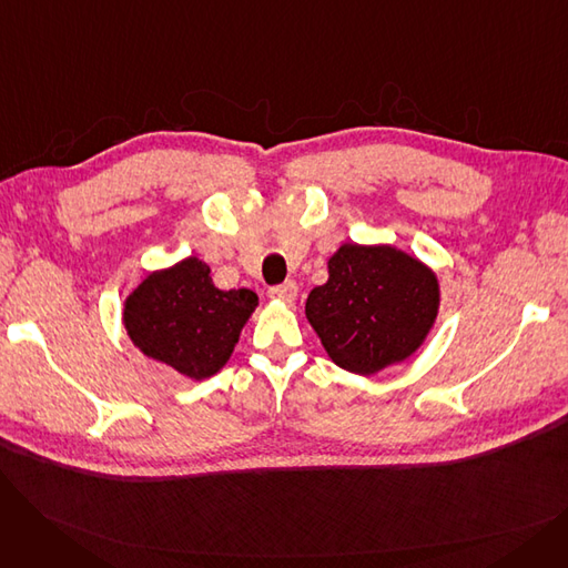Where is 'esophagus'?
Masks as SVG:
<instances>
[{
  "instance_id": "obj_1",
  "label": "esophagus",
  "mask_w": 568,
  "mask_h": 568,
  "mask_svg": "<svg viewBox=\"0 0 568 568\" xmlns=\"http://www.w3.org/2000/svg\"><path fill=\"white\" fill-rule=\"evenodd\" d=\"M296 292H300V287H296V283H294V281H287V283H283V285H276V287L268 290V296H272V300H276V302H283V304H294Z\"/></svg>"
}]
</instances>
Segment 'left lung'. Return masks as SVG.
Instances as JSON below:
<instances>
[{"label":"left lung","mask_w":568,"mask_h":568,"mask_svg":"<svg viewBox=\"0 0 568 568\" xmlns=\"http://www.w3.org/2000/svg\"><path fill=\"white\" fill-rule=\"evenodd\" d=\"M437 311L433 268L386 244H343L329 257V281L306 300L326 354L356 375L405 362L426 341Z\"/></svg>","instance_id":"8db88e82"}]
</instances>
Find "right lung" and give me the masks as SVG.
Wrapping results in <instances>:
<instances>
[{
    "mask_svg": "<svg viewBox=\"0 0 568 568\" xmlns=\"http://www.w3.org/2000/svg\"><path fill=\"white\" fill-rule=\"evenodd\" d=\"M255 306L253 290H219L209 266L186 257L142 278L124 302V326L149 359L206 379L227 364Z\"/></svg>",
    "mask_w": 568,
    "mask_h": 568,
    "instance_id": "right-lung-1",
    "label": "right lung"
}]
</instances>
